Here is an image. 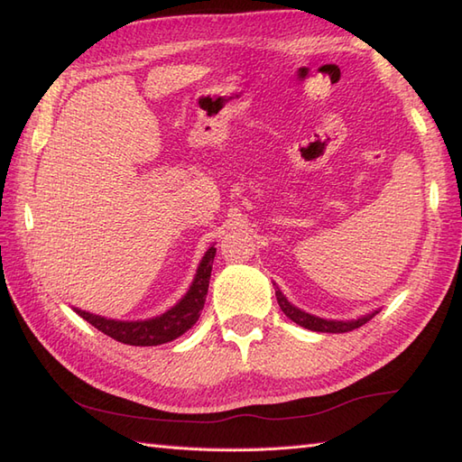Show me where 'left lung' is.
I'll use <instances>...</instances> for the list:
<instances>
[{
  "label": "left lung",
  "instance_id": "left-lung-1",
  "mask_svg": "<svg viewBox=\"0 0 462 462\" xmlns=\"http://www.w3.org/2000/svg\"><path fill=\"white\" fill-rule=\"evenodd\" d=\"M276 298H278V303L282 311L286 313V316L296 321L298 326L306 328V329H311V331H321V333H346V331H351V329H357L361 326H365V323L375 316L377 311L373 313H367V316H363L359 319H351V321H337V319H321V318H316L311 316V313H306L298 310L296 306H291V303L286 300V296L280 290H276Z\"/></svg>",
  "mask_w": 462,
  "mask_h": 462
}]
</instances>
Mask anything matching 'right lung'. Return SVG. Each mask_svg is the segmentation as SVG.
<instances>
[{"label": "right lung", "mask_w": 462, "mask_h": 462, "mask_svg": "<svg viewBox=\"0 0 462 462\" xmlns=\"http://www.w3.org/2000/svg\"><path fill=\"white\" fill-rule=\"evenodd\" d=\"M216 256V248L210 246L208 252L204 254L200 260V266L196 270V276L190 290L186 291V296L176 303L174 308L164 311L162 316L144 319V321H116L106 319L95 313L77 310L83 319L91 323L93 328L103 331L105 336H109L116 341L126 343V346H161V343H169L176 337H180L184 331H189L200 318V311L204 308L206 293H208L210 283V272L212 262Z\"/></svg>", "instance_id": "obj_1"}]
</instances>
